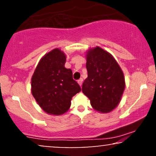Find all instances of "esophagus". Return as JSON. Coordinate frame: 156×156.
<instances>
[{"mask_svg":"<svg viewBox=\"0 0 156 156\" xmlns=\"http://www.w3.org/2000/svg\"><path fill=\"white\" fill-rule=\"evenodd\" d=\"M78 83H79V85L81 87L82 85V83H83V78H80L79 80H78Z\"/></svg>","mask_w":156,"mask_h":156,"instance_id":"obj_1","label":"esophagus"}]
</instances>
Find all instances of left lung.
<instances>
[{"label": "left lung", "instance_id": "left-lung-1", "mask_svg": "<svg viewBox=\"0 0 156 156\" xmlns=\"http://www.w3.org/2000/svg\"><path fill=\"white\" fill-rule=\"evenodd\" d=\"M88 77L82 92L98 112L108 113L119 104L125 89V78L120 67L110 53L99 47L87 54Z\"/></svg>", "mask_w": 156, "mask_h": 156}]
</instances>
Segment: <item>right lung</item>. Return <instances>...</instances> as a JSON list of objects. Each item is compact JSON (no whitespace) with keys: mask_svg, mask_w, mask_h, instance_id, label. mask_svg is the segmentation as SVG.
Listing matches in <instances>:
<instances>
[{"mask_svg":"<svg viewBox=\"0 0 156 156\" xmlns=\"http://www.w3.org/2000/svg\"><path fill=\"white\" fill-rule=\"evenodd\" d=\"M65 62L63 52L53 50L42 57L32 76V94L48 114L61 115L67 112L72 98L81 90L72 70L64 67Z\"/></svg>","mask_w":156,"mask_h":156,"instance_id":"add662e5","label":"right lung"}]
</instances>
